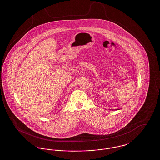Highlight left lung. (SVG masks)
Returning a JSON list of instances; mask_svg holds the SVG:
<instances>
[{
  "mask_svg": "<svg viewBox=\"0 0 160 160\" xmlns=\"http://www.w3.org/2000/svg\"><path fill=\"white\" fill-rule=\"evenodd\" d=\"M118 110H119V109H118Z\"/></svg>",
  "mask_w": 160,
  "mask_h": 160,
  "instance_id": "8db88e82",
  "label": "left lung"
}]
</instances>
